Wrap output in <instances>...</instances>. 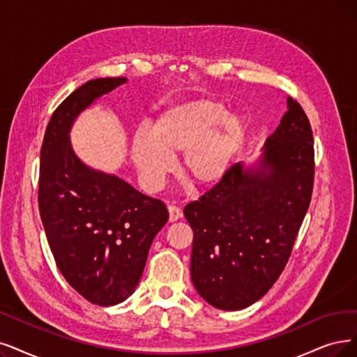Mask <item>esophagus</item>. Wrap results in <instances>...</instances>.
<instances>
[{"label": "esophagus", "instance_id": "1", "mask_svg": "<svg viewBox=\"0 0 357 357\" xmlns=\"http://www.w3.org/2000/svg\"><path fill=\"white\" fill-rule=\"evenodd\" d=\"M183 217L181 211L177 206H168V220L169 222H174Z\"/></svg>", "mask_w": 357, "mask_h": 357}]
</instances>
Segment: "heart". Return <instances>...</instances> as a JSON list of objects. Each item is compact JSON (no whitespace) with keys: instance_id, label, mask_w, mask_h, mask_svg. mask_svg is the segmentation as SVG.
<instances>
[{"instance_id":"heart-1","label":"heart","mask_w":357,"mask_h":357,"mask_svg":"<svg viewBox=\"0 0 357 357\" xmlns=\"http://www.w3.org/2000/svg\"><path fill=\"white\" fill-rule=\"evenodd\" d=\"M245 119L215 98H197L165 109L149 133L132 142V160L144 188L158 190L181 153L180 171L195 186L211 189L230 171L246 139Z\"/></svg>"}]
</instances>
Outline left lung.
<instances>
[{"instance_id":"8db88e82","label":"left lung","mask_w":357,"mask_h":357,"mask_svg":"<svg viewBox=\"0 0 357 357\" xmlns=\"http://www.w3.org/2000/svg\"><path fill=\"white\" fill-rule=\"evenodd\" d=\"M313 171L310 124L289 96L259 160L234 164L220 184L184 206L193 230L192 281L209 305L245 309L274 286L309 208Z\"/></svg>"}]
</instances>
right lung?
<instances>
[{"instance_id": "right-lung-1", "label": "right lung", "mask_w": 357, "mask_h": 357, "mask_svg": "<svg viewBox=\"0 0 357 357\" xmlns=\"http://www.w3.org/2000/svg\"><path fill=\"white\" fill-rule=\"evenodd\" d=\"M126 82L93 79L70 93L54 111L40 148L38 202L54 259L70 286L99 306L133 294L152 240L168 221L161 201L86 165L70 144L80 112Z\"/></svg>"}]
</instances>
